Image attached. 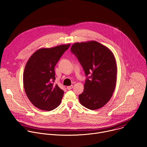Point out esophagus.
<instances>
[{"instance_id":"34e87169","label":"esophagus","mask_w":147,"mask_h":147,"mask_svg":"<svg viewBox=\"0 0 147 147\" xmlns=\"http://www.w3.org/2000/svg\"><path fill=\"white\" fill-rule=\"evenodd\" d=\"M73 86H68V87H67V89L68 90H71V89L73 88Z\"/></svg>"}]
</instances>
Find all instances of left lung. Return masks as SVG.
Returning a JSON list of instances; mask_svg holds the SVG:
<instances>
[{
    "label": "left lung",
    "instance_id": "left-lung-1",
    "mask_svg": "<svg viewBox=\"0 0 147 147\" xmlns=\"http://www.w3.org/2000/svg\"><path fill=\"white\" fill-rule=\"evenodd\" d=\"M71 52L76 56L86 76L79 100L84 107L96 110L109 102L114 92L117 66L112 52L96 41L76 43Z\"/></svg>",
    "mask_w": 147,
    "mask_h": 147
}]
</instances>
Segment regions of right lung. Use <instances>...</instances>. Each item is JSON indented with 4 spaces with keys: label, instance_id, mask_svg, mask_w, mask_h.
<instances>
[{
    "label": "right lung",
    "instance_id": "1",
    "mask_svg": "<svg viewBox=\"0 0 147 147\" xmlns=\"http://www.w3.org/2000/svg\"><path fill=\"white\" fill-rule=\"evenodd\" d=\"M70 46L40 49L27 63L23 74L24 90L30 102L39 109L50 111L60 104L64 91L53 84L55 67Z\"/></svg>",
    "mask_w": 147,
    "mask_h": 147
}]
</instances>
